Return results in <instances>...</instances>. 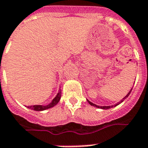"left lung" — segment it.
<instances>
[{
    "label": "left lung",
    "instance_id": "8db88e82",
    "mask_svg": "<svg viewBox=\"0 0 148 148\" xmlns=\"http://www.w3.org/2000/svg\"><path fill=\"white\" fill-rule=\"evenodd\" d=\"M132 90V88H131V90H130V91H129V93L127 94V95H125V97H123V98L122 99V100H121L120 101H119V103H116V104H114V105H112V106H98V105H97V104H95V103H92V102H91V101H88V99H87V101H88V103H89V104H90V105H91V106H93V107H97V108H100V109H103V110H108V109H110V108H112V107H116L117 105H119V104H120L121 103H123V101H124V100H125V99H126L127 97H129V95H130V93H131Z\"/></svg>",
    "mask_w": 148,
    "mask_h": 148
}]
</instances>
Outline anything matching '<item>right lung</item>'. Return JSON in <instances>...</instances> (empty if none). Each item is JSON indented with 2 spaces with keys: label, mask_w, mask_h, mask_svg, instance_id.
I'll list each match as a JSON object with an SVG mask.
<instances>
[{
  "label": "right lung",
  "mask_w": 148,
  "mask_h": 148,
  "mask_svg": "<svg viewBox=\"0 0 148 148\" xmlns=\"http://www.w3.org/2000/svg\"><path fill=\"white\" fill-rule=\"evenodd\" d=\"M61 98V91L60 89H59V91H58V93L57 95H56V97L52 100L51 103H48L47 105H33V106H28V108L29 109H31L33 110H35V111H43L45 110H47V109H50L51 107H54L57 103H59L60 100Z\"/></svg>",
  "instance_id": "obj_1"
}]
</instances>
